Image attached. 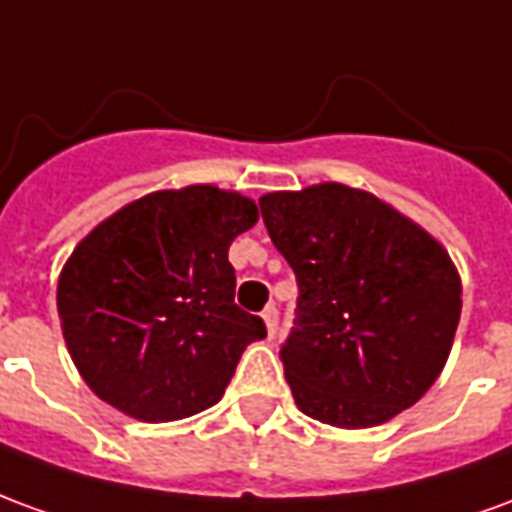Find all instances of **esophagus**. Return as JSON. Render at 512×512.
<instances>
[{
    "label": "esophagus",
    "mask_w": 512,
    "mask_h": 512,
    "mask_svg": "<svg viewBox=\"0 0 512 512\" xmlns=\"http://www.w3.org/2000/svg\"><path fill=\"white\" fill-rule=\"evenodd\" d=\"M263 321H266L268 334L274 337V334H277V326H279V310L274 307V304H268L266 310H263Z\"/></svg>",
    "instance_id": "obj_1"
}]
</instances>
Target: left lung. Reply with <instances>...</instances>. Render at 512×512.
Here are the masks:
<instances>
[{"label":"left lung","instance_id":"left-lung-1","mask_svg":"<svg viewBox=\"0 0 512 512\" xmlns=\"http://www.w3.org/2000/svg\"><path fill=\"white\" fill-rule=\"evenodd\" d=\"M260 213L299 285L279 348L296 406L337 428L381 425L414 406L461 318V279L444 246L343 183L274 191Z\"/></svg>","mask_w":512,"mask_h":512}]
</instances>
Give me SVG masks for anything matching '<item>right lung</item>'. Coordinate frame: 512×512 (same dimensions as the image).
Instances as JSON below:
<instances>
[{
    "label": "right lung",
    "mask_w": 512,
    "mask_h": 512,
    "mask_svg": "<svg viewBox=\"0 0 512 512\" xmlns=\"http://www.w3.org/2000/svg\"><path fill=\"white\" fill-rule=\"evenodd\" d=\"M257 205L216 186L156 191L98 224L65 263L57 310L73 365L109 406L172 422L213 406L266 323L235 304L227 249Z\"/></svg>",
    "instance_id": "right-lung-1"
}]
</instances>
